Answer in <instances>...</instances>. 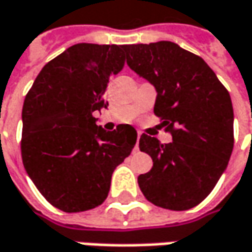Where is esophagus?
Returning <instances> with one entry per match:
<instances>
[{
  "instance_id": "esophagus-1",
  "label": "esophagus",
  "mask_w": 252,
  "mask_h": 252,
  "mask_svg": "<svg viewBox=\"0 0 252 252\" xmlns=\"http://www.w3.org/2000/svg\"><path fill=\"white\" fill-rule=\"evenodd\" d=\"M140 136H141V131H137V143H136V147H134V150H136V151L138 150V141H140Z\"/></svg>"
}]
</instances>
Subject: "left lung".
Segmentation results:
<instances>
[{"label":"left lung","instance_id":"left-lung-1","mask_svg":"<svg viewBox=\"0 0 252 252\" xmlns=\"http://www.w3.org/2000/svg\"><path fill=\"white\" fill-rule=\"evenodd\" d=\"M126 62L157 90L154 114L172 141L141 134L138 147L153 168L137 179L154 205L186 211L198 205L220 179L233 151L229 91L207 62L172 41L125 45Z\"/></svg>","mask_w":252,"mask_h":252}]
</instances>
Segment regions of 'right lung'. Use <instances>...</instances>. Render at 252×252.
<instances>
[{"mask_svg": "<svg viewBox=\"0 0 252 252\" xmlns=\"http://www.w3.org/2000/svg\"><path fill=\"white\" fill-rule=\"evenodd\" d=\"M125 45L80 43L50 61L22 109V161L44 198L63 212L101 205L115 168L127 158L137 131L97 126L106 84L125 66Z\"/></svg>", "mask_w": 252, "mask_h": 252, "instance_id": "right-lung-1", "label": "right lung"}]
</instances>
